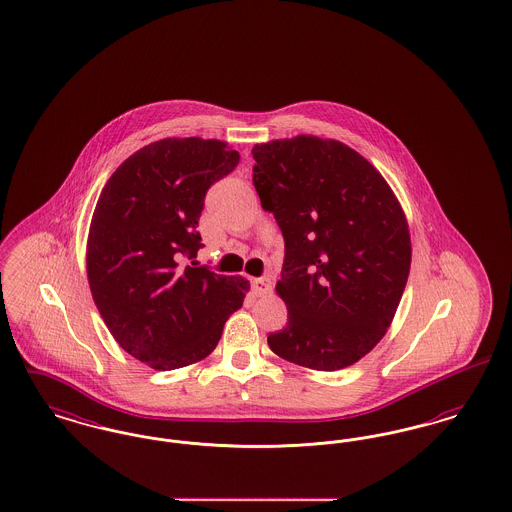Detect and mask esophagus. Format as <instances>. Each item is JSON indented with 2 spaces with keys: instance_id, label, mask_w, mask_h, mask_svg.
<instances>
[{
  "instance_id": "34e87169",
  "label": "esophagus",
  "mask_w": 512,
  "mask_h": 512,
  "mask_svg": "<svg viewBox=\"0 0 512 512\" xmlns=\"http://www.w3.org/2000/svg\"><path fill=\"white\" fill-rule=\"evenodd\" d=\"M251 288L255 292V296H265L271 292L272 284L269 278H251Z\"/></svg>"
}]
</instances>
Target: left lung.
<instances>
[{
	"label": "left lung",
	"mask_w": 512,
	"mask_h": 512,
	"mask_svg": "<svg viewBox=\"0 0 512 512\" xmlns=\"http://www.w3.org/2000/svg\"><path fill=\"white\" fill-rule=\"evenodd\" d=\"M253 185L284 238L276 292L288 323L272 352L344 369L385 336L406 288L412 245L389 183L350 147L313 135L253 147Z\"/></svg>",
	"instance_id": "obj_1"
}]
</instances>
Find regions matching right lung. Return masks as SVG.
Wrapping results in <instances>:
<instances>
[{"label":"right lung","instance_id":"obj_1","mask_svg":"<svg viewBox=\"0 0 512 512\" xmlns=\"http://www.w3.org/2000/svg\"><path fill=\"white\" fill-rule=\"evenodd\" d=\"M238 162L216 139H162L131 154L100 193L87 243L92 300L121 348L154 369L207 358L249 292L245 278L193 261L205 195Z\"/></svg>","mask_w":512,"mask_h":512}]
</instances>
